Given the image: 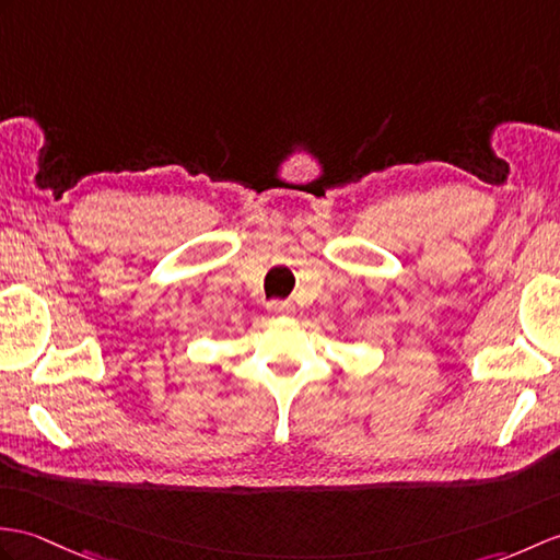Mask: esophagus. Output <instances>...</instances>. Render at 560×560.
Segmentation results:
<instances>
[{
  "instance_id": "1",
  "label": "esophagus",
  "mask_w": 560,
  "mask_h": 560,
  "mask_svg": "<svg viewBox=\"0 0 560 560\" xmlns=\"http://www.w3.org/2000/svg\"><path fill=\"white\" fill-rule=\"evenodd\" d=\"M267 307H269V312L275 317H289V315H293V312H295V307L291 303H281V301H271Z\"/></svg>"
}]
</instances>
